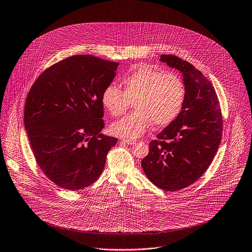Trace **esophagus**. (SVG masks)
<instances>
[{
    "mask_svg": "<svg viewBox=\"0 0 252 252\" xmlns=\"http://www.w3.org/2000/svg\"><path fill=\"white\" fill-rule=\"evenodd\" d=\"M122 142H124V143H126V144H129V145H131V144H134V143H135V140H132V139H126V138H123V139H122Z\"/></svg>",
    "mask_w": 252,
    "mask_h": 252,
    "instance_id": "34e87169",
    "label": "esophagus"
}]
</instances>
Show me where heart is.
<instances>
[{
  "mask_svg": "<svg viewBox=\"0 0 252 252\" xmlns=\"http://www.w3.org/2000/svg\"><path fill=\"white\" fill-rule=\"evenodd\" d=\"M121 84L123 91L109 85L101 94L103 107L113 117L123 116L130 102L136 110L113 124L111 129L116 135L136 138L152 123L158 127L167 126L182 109L186 89L175 74L141 64L124 76Z\"/></svg>",
  "mask_w": 252,
  "mask_h": 252,
  "instance_id": "1",
  "label": "heart"
}]
</instances>
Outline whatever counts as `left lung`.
I'll use <instances>...</instances> for the list:
<instances>
[{
  "label": "left lung",
  "mask_w": 252,
  "mask_h": 252,
  "mask_svg": "<svg viewBox=\"0 0 252 252\" xmlns=\"http://www.w3.org/2000/svg\"><path fill=\"white\" fill-rule=\"evenodd\" d=\"M160 61L182 73L186 89L181 112L149 144L142 168L153 184L178 191L209 167L222 138L220 103L211 83L186 60L161 54Z\"/></svg>",
  "instance_id": "8db88e82"
}]
</instances>
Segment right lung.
<instances>
[{"instance_id":"add662e5","label":"right lung","mask_w":252,"mask_h":252,"mask_svg":"<svg viewBox=\"0 0 252 252\" xmlns=\"http://www.w3.org/2000/svg\"><path fill=\"white\" fill-rule=\"evenodd\" d=\"M119 63L91 54L65 58L46 69L26 97L24 126L35 159L60 188L81 190L102 173L118 139L101 134V94Z\"/></svg>"}]
</instances>
